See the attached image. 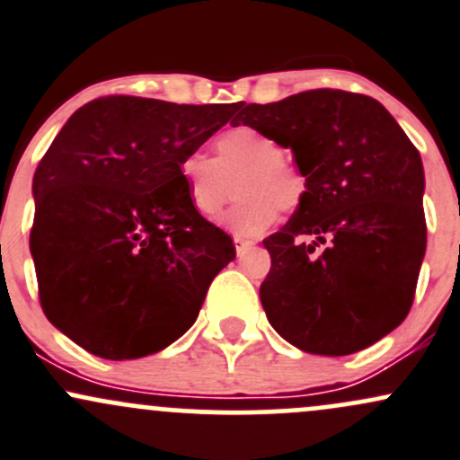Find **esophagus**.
I'll return each instance as SVG.
<instances>
[{
    "mask_svg": "<svg viewBox=\"0 0 460 460\" xmlns=\"http://www.w3.org/2000/svg\"><path fill=\"white\" fill-rule=\"evenodd\" d=\"M234 242H235V251H238V257H242L246 253V251L253 249V246H255L253 240H244V238H240V235H235Z\"/></svg>",
    "mask_w": 460,
    "mask_h": 460,
    "instance_id": "34e87169",
    "label": "esophagus"
}]
</instances>
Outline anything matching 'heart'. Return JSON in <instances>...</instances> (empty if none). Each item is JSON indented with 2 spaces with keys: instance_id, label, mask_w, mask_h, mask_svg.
I'll return each mask as SVG.
<instances>
[{
  "instance_id": "b5f03b06",
  "label": "heart",
  "mask_w": 460,
  "mask_h": 460,
  "mask_svg": "<svg viewBox=\"0 0 460 460\" xmlns=\"http://www.w3.org/2000/svg\"><path fill=\"white\" fill-rule=\"evenodd\" d=\"M216 156L190 153L179 164V176L191 207L211 218L225 207L231 183L240 203L220 218V225L240 238H257L279 218V211H295L305 200L307 181L286 159L284 148L253 126H231L214 139Z\"/></svg>"
}]
</instances>
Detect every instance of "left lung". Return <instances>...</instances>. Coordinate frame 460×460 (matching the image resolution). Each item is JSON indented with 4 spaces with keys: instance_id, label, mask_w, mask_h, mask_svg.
<instances>
[{
    "instance_id": "left-lung-1",
    "label": "left lung",
    "mask_w": 460,
    "mask_h": 460,
    "mask_svg": "<svg viewBox=\"0 0 460 460\" xmlns=\"http://www.w3.org/2000/svg\"><path fill=\"white\" fill-rule=\"evenodd\" d=\"M290 148L305 200L264 240L260 286L269 323L301 351L347 356L391 334L411 312L426 253L419 150L377 100L314 89L272 104H240Z\"/></svg>"
}]
</instances>
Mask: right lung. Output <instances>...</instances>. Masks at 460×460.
Wrapping results in <instances>:
<instances>
[{"mask_svg": "<svg viewBox=\"0 0 460 460\" xmlns=\"http://www.w3.org/2000/svg\"><path fill=\"white\" fill-rule=\"evenodd\" d=\"M235 109L109 95L60 128L34 172L30 253L45 316L75 345L133 360L194 325L235 246L191 207L179 164Z\"/></svg>", "mask_w": 460, "mask_h": 460, "instance_id": "add662e5", "label": "right lung"}]
</instances>
